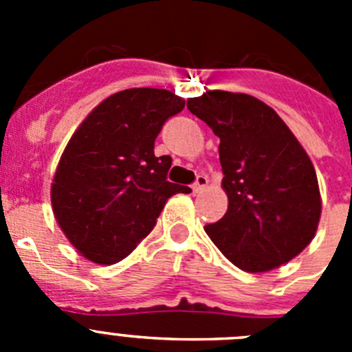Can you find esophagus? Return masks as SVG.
Instances as JSON below:
<instances>
[{
	"label": "esophagus",
	"mask_w": 352,
	"mask_h": 352,
	"mask_svg": "<svg viewBox=\"0 0 352 352\" xmlns=\"http://www.w3.org/2000/svg\"><path fill=\"white\" fill-rule=\"evenodd\" d=\"M206 186H208V176H206V174H197L195 183L192 185V190H194L195 194H199V192H203Z\"/></svg>",
	"instance_id": "obj_1"
}]
</instances>
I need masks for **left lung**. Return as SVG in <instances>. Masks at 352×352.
I'll return each instance as SVG.
<instances>
[{"label":"left lung","mask_w":352,"mask_h":352,"mask_svg":"<svg viewBox=\"0 0 352 352\" xmlns=\"http://www.w3.org/2000/svg\"><path fill=\"white\" fill-rule=\"evenodd\" d=\"M186 107L217 138L229 206L204 231L234 266L275 270L316 236L321 194L316 169L282 118L256 96L206 91Z\"/></svg>","instance_id":"8db88e82"}]
</instances>
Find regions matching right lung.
I'll return each mask as SVG.
<instances>
[{
	"label": "right lung",
	"mask_w": 352,
	"mask_h": 352,
	"mask_svg": "<svg viewBox=\"0 0 352 352\" xmlns=\"http://www.w3.org/2000/svg\"><path fill=\"white\" fill-rule=\"evenodd\" d=\"M185 107L157 88L123 89L96 105L68 141L51 186L61 231L86 259L114 264L151 232L170 195L190 192L167 182L170 157L155 139Z\"/></svg>",
	"instance_id": "right-lung-1"
}]
</instances>
